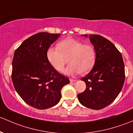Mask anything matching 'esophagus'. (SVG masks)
I'll use <instances>...</instances> for the list:
<instances>
[{"instance_id":"1","label":"esophagus","mask_w":133,"mask_h":133,"mask_svg":"<svg viewBox=\"0 0 133 133\" xmlns=\"http://www.w3.org/2000/svg\"><path fill=\"white\" fill-rule=\"evenodd\" d=\"M76 79H70V83H74V82H76Z\"/></svg>"}]
</instances>
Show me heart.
I'll use <instances>...</instances> for the list:
<instances>
[{
    "label": "heart",
    "instance_id": "b5f03b06",
    "mask_svg": "<svg viewBox=\"0 0 133 133\" xmlns=\"http://www.w3.org/2000/svg\"><path fill=\"white\" fill-rule=\"evenodd\" d=\"M46 57L57 72H61L66 64L70 65L64 71L66 75L86 74L95 65L96 51L91 45H84L73 38H66L58 43V48L50 47Z\"/></svg>",
    "mask_w": 133,
    "mask_h": 133
}]
</instances>
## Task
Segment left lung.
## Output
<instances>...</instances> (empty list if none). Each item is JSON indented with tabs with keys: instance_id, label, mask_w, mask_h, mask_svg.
I'll return each instance as SVG.
<instances>
[{
	"instance_id": "left-lung-1",
	"label": "left lung",
	"mask_w": 133,
	"mask_h": 133,
	"mask_svg": "<svg viewBox=\"0 0 133 133\" xmlns=\"http://www.w3.org/2000/svg\"><path fill=\"white\" fill-rule=\"evenodd\" d=\"M89 38L96 51V61L90 73L81 79L87 88L77 97L84 106L98 110L111 104L120 94L125 81V66L121 53L110 41L97 35Z\"/></svg>"
}]
</instances>
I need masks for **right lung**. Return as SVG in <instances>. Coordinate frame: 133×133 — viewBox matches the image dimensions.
Masks as SVG:
<instances>
[{
	"instance_id": "obj_1",
	"label": "right lung",
	"mask_w": 133,
	"mask_h": 133,
	"mask_svg": "<svg viewBox=\"0 0 133 133\" xmlns=\"http://www.w3.org/2000/svg\"><path fill=\"white\" fill-rule=\"evenodd\" d=\"M61 34L39 32L26 39L15 50L11 78L16 92L24 102L38 109L56 105L62 88L69 79L49 62L46 52Z\"/></svg>"
}]
</instances>
